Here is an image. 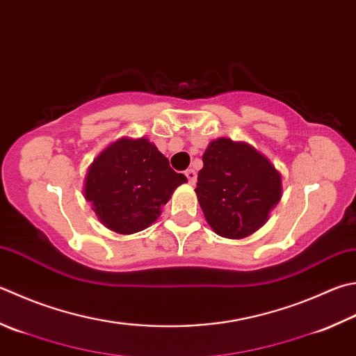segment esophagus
Instances as JSON below:
<instances>
[{
    "instance_id": "1",
    "label": "esophagus",
    "mask_w": 356,
    "mask_h": 356,
    "mask_svg": "<svg viewBox=\"0 0 356 356\" xmlns=\"http://www.w3.org/2000/svg\"><path fill=\"white\" fill-rule=\"evenodd\" d=\"M186 177H187V179H189L191 184H195V181H197V172L195 170H193V169L186 170Z\"/></svg>"
}]
</instances>
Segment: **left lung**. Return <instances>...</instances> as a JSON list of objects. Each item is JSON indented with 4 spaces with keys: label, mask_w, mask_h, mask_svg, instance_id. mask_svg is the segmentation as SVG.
<instances>
[{
    "label": "left lung",
    "mask_w": 356,
    "mask_h": 356,
    "mask_svg": "<svg viewBox=\"0 0 356 356\" xmlns=\"http://www.w3.org/2000/svg\"><path fill=\"white\" fill-rule=\"evenodd\" d=\"M195 192L212 231L238 240L270 218L282 198V175L251 144L218 138L203 153Z\"/></svg>",
    "instance_id": "8db88e82"
}]
</instances>
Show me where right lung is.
<instances>
[{"instance_id":"obj_1","label":"right lung","mask_w":356,"mask_h":356,"mask_svg":"<svg viewBox=\"0 0 356 356\" xmlns=\"http://www.w3.org/2000/svg\"><path fill=\"white\" fill-rule=\"evenodd\" d=\"M186 181L149 139L124 136L90 164L83 197L105 227L130 236L156 221L161 207Z\"/></svg>"}]
</instances>
